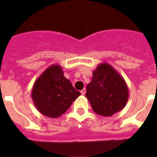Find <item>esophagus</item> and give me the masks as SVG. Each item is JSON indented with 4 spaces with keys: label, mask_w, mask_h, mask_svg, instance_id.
I'll return each mask as SVG.
<instances>
[{
    "label": "esophagus",
    "mask_w": 157,
    "mask_h": 157,
    "mask_svg": "<svg viewBox=\"0 0 157 157\" xmlns=\"http://www.w3.org/2000/svg\"><path fill=\"white\" fill-rule=\"evenodd\" d=\"M81 94H82V95H85V94H86V89H82V90H81Z\"/></svg>",
    "instance_id": "1"
}]
</instances>
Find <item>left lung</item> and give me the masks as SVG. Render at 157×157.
I'll return each mask as SVG.
<instances>
[{
  "label": "left lung",
  "mask_w": 157,
  "mask_h": 157,
  "mask_svg": "<svg viewBox=\"0 0 157 157\" xmlns=\"http://www.w3.org/2000/svg\"><path fill=\"white\" fill-rule=\"evenodd\" d=\"M86 98L95 113L112 116L126 106L129 91L125 80L108 63H101L93 72L86 87Z\"/></svg>",
  "instance_id": "left-lung-1"
}]
</instances>
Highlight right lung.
Returning a JSON list of instances; mask_svg holds the SVG:
<instances>
[{
    "label": "right lung",
    "instance_id": "obj_1",
    "mask_svg": "<svg viewBox=\"0 0 157 157\" xmlns=\"http://www.w3.org/2000/svg\"><path fill=\"white\" fill-rule=\"evenodd\" d=\"M81 95L63 75L58 64L49 66L35 80L31 97L37 110L44 116L57 118L64 114L75 100Z\"/></svg>",
    "mask_w": 157,
    "mask_h": 157
}]
</instances>
